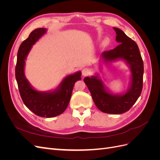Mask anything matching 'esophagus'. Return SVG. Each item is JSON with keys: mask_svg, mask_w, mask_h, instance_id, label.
Instances as JSON below:
<instances>
[{"mask_svg": "<svg viewBox=\"0 0 160 160\" xmlns=\"http://www.w3.org/2000/svg\"><path fill=\"white\" fill-rule=\"evenodd\" d=\"M91 74V70L88 68H84L83 70H82V75H83L84 77L88 76Z\"/></svg>", "mask_w": 160, "mask_h": 160, "instance_id": "1", "label": "esophagus"}]
</instances>
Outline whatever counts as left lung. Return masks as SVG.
Listing matches in <instances>:
<instances>
[{"mask_svg": "<svg viewBox=\"0 0 160 160\" xmlns=\"http://www.w3.org/2000/svg\"><path fill=\"white\" fill-rule=\"evenodd\" d=\"M116 32L115 40L120 44L115 49L104 51L101 60L109 64L118 60H123L131 72L129 88L125 93H113L107 88L99 75L87 77L84 82L88 86L95 105L105 113L121 114L126 112L141 95L143 88V62L138 45L118 28L113 27Z\"/></svg>", "mask_w": 160, "mask_h": 160, "instance_id": "obj_1", "label": "left lung"}]
</instances>
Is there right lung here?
Returning <instances> with one entry per match:
<instances>
[{
	"mask_svg": "<svg viewBox=\"0 0 160 160\" xmlns=\"http://www.w3.org/2000/svg\"><path fill=\"white\" fill-rule=\"evenodd\" d=\"M46 32L47 28H37L21 43L17 53L15 77L19 93L26 107L38 116L51 118L61 115L67 109L75 82L81 79V72L79 71L65 77L54 90L39 91L33 88L25 75V61L32 45Z\"/></svg>",
	"mask_w": 160,
	"mask_h": 160,
	"instance_id": "obj_1",
	"label": "right lung"
}]
</instances>
